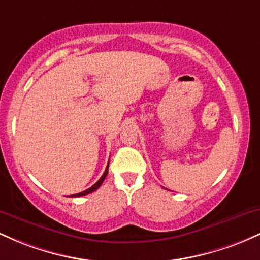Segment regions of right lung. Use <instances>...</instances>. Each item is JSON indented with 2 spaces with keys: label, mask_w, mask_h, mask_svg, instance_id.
I'll use <instances>...</instances> for the list:
<instances>
[{
  "label": "right lung",
  "mask_w": 260,
  "mask_h": 260,
  "mask_svg": "<svg viewBox=\"0 0 260 260\" xmlns=\"http://www.w3.org/2000/svg\"><path fill=\"white\" fill-rule=\"evenodd\" d=\"M107 174H109V165H107V168H106V170H105V172H104V175L101 176L100 177V180L96 182V183L95 184H92V186L90 187V188H88V189H85L84 192H80V193H77V194H72V196H70V197H82V196H86V194H90V193H92L94 192V190H96L98 188H99L100 186H101V183H103L104 182V180H105V177L107 176Z\"/></svg>",
  "instance_id": "obj_1"
}]
</instances>
